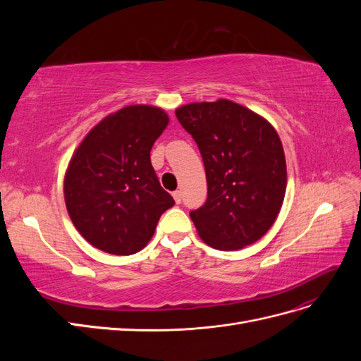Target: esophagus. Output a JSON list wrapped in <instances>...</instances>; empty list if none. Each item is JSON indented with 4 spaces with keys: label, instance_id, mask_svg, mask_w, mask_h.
Segmentation results:
<instances>
[{
    "label": "esophagus",
    "instance_id": "obj_1",
    "mask_svg": "<svg viewBox=\"0 0 361 361\" xmlns=\"http://www.w3.org/2000/svg\"><path fill=\"white\" fill-rule=\"evenodd\" d=\"M173 199H174V202H176L178 204L182 202V194H180V191H174L173 192Z\"/></svg>",
    "mask_w": 361,
    "mask_h": 361
}]
</instances>
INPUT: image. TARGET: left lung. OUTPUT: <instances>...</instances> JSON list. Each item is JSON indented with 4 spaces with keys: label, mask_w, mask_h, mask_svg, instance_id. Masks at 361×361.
<instances>
[{
    "label": "left lung",
    "mask_w": 361,
    "mask_h": 361,
    "mask_svg": "<svg viewBox=\"0 0 361 361\" xmlns=\"http://www.w3.org/2000/svg\"><path fill=\"white\" fill-rule=\"evenodd\" d=\"M176 117L204 164L207 199L190 212L199 236L223 251L256 243L274 224L286 192V159L277 130L227 99L183 105Z\"/></svg>",
    "instance_id": "obj_1"
}]
</instances>
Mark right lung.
Returning a JSON list of instances; mask_svg holds the SVG:
<instances>
[{
  "instance_id": "obj_1",
  "label": "right lung",
  "mask_w": 361,
  "mask_h": 361,
  "mask_svg": "<svg viewBox=\"0 0 361 361\" xmlns=\"http://www.w3.org/2000/svg\"><path fill=\"white\" fill-rule=\"evenodd\" d=\"M167 125L161 108L129 105L106 116L75 150L64 200L76 231L93 247L117 256L137 253L174 204L150 162Z\"/></svg>"
}]
</instances>
